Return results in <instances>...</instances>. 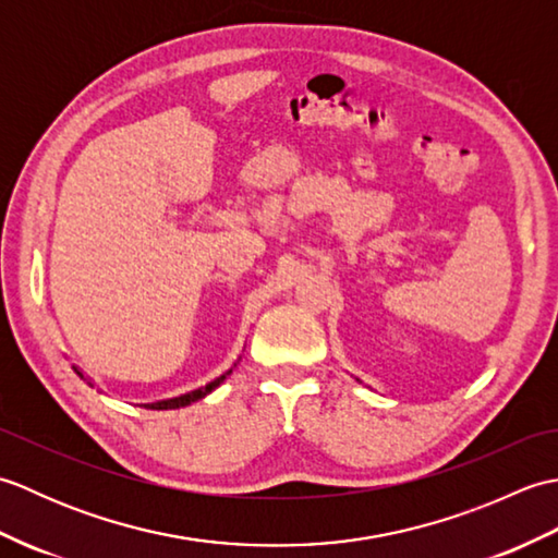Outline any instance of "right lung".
I'll return each instance as SVG.
<instances>
[{
	"mask_svg": "<svg viewBox=\"0 0 558 558\" xmlns=\"http://www.w3.org/2000/svg\"><path fill=\"white\" fill-rule=\"evenodd\" d=\"M236 362H240V360H236ZM236 362H234V366H236ZM71 369H74V372L83 378V381H88V378L83 376V372L78 369V366H71ZM230 374H232V369L220 374L218 378H213V381L206 384V386H201V388H196V390H189V393H184V396L168 398V400H158V402H146L144 408H148V410H180V408H186V405H192V402H196V400H201V398H206L208 393H213V390H216ZM88 386H93V384L88 381Z\"/></svg>",
	"mask_w": 558,
	"mask_h": 558,
	"instance_id": "add662e5",
	"label": "right lung"
}]
</instances>
